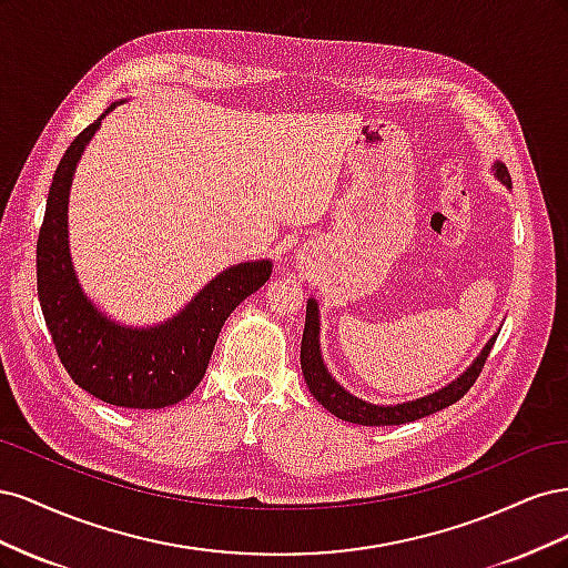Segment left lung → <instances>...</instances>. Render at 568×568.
I'll return each mask as SVG.
<instances>
[{
	"label": "left lung",
	"mask_w": 568,
	"mask_h": 568,
	"mask_svg": "<svg viewBox=\"0 0 568 568\" xmlns=\"http://www.w3.org/2000/svg\"><path fill=\"white\" fill-rule=\"evenodd\" d=\"M493 175L497 182H503L505 186H511V178L507 173L505 163L495 161L493 163ZM495 332L480 353L474 357V363L464 369L457 379L450 384H445L443 388L422 395V398L415 400H405V403H395V405H379V403H367L363 398H357L351 390L343 388L332 372L326 369L322 348H320V303L315 298H307L305 307V329H303V341H301V369L305 376V384L315 395V400L332 412L334 417L351 422V424H363V426H398L407 422H417L422 417L434 415L438 409H445L448 405L457 403L464 393H467L476 376L484 369L486 357L493 348V343L497 338Z\"/></svg>",
	"instance_id": "1"
}]
</instances>
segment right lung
Wrapping results in <instances>:
<instances>
[{
	"label": "right lung",
	"mask_w": 568,
	"mask_h": 568,
	"mask_svg": "<svg viewBox=\"0 0 568 568\" xmlns=\"http://www.w3.org/2000/svg\"><path fill=\"white\" fill-rule=\"evenodd\" d=\"M123 101H113L75 136L51 180L38 236V294L61 365L80 388L115 407L161 409L184 400L201 384L222 324L270 280L272 261L222 270L178 315L159 324L132 326L101 313L84 294L71 261L68 199L84 149L101 120Z\"/></svg>",
	"instance_id": "1"
}]
</instances>
